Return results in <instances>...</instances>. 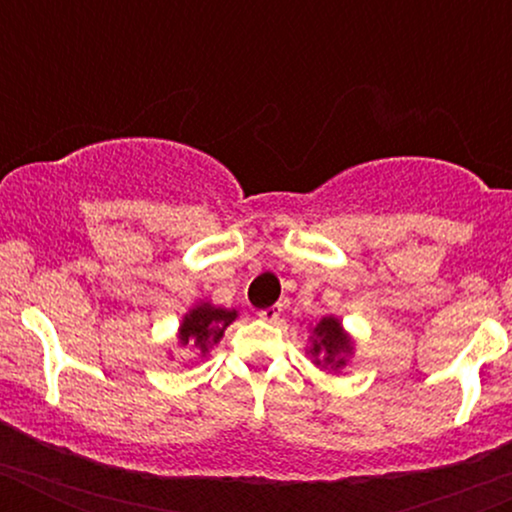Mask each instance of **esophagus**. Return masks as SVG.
Masks as SVG:
<instances>
[{"mask_svg":"<svg viewBox=\"0 0 512 512\" xmlns=\"http://www.w3.org/2000/svg\"><path fill=\"white\" fill-rule=\"evenodd\" d=\"M280 314H282V304H272V307L260 309V312H257V317L265 319V322H277V319H280Z\"/></svg>","mask_w":512,"mask_h":512,"instance_id":"1","label":"esophagus"}]
</instances>
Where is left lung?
<instances>
[{
	"mask_svg": "<svg viewBox=\"0 0 512 512\" xmlns=\"http://www.w3.org/2000/svg\"><path fill=\"white\" fill-rule=\"evenodd\" d=\"M312 347L307 349L312 354L314 364L324 371H342L349 364V356L354 354V339L352 334H347V329L342 327V319L327 314V317L319 319L312 327V337H309Z\"/></svg>",
	"mask_w": 512,
	"mask_h": 512,
	"instance_id": "left-lung-1",
	"label": "left lung"
}]
</instances>
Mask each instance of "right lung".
Listing matches in <instances>:
<instances>
[{
  "instance_id": "obj_1",
  "label": "right lung",
  "mask_w": 512,
  "mask_h": 512,
  "mask_svg": "<svg viewBox=\"0 0 512 512\" xmlns=\"http://www.w3.org/2000/svg\"><path fill=\"white\" fill-rule=\"evenodd\" d=\"M237 319V309L215 307L213 302H200L183 314L178 327V347L200 349V354H210V349L223 339L225 329Z\"/></svg>"
}]
</instances>
